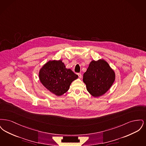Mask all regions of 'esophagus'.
Segmentation results:
<instances>
[{"mask_svg":"<svg viewBox=\"0 0 146 146\" xmlns=\"http://www.w3.org/2000/svg\"><path fill=\"white\" fill-rule=\"evenodd\" d=\"M77 75L78 76V77H79L80 79H81V78H82V75H81V74H80V73H78V74H77Z\"/></svg>","mask_w":146,"mask_h":146,"instance_id":"34e87169","label":"esophagus"}]
</instances>
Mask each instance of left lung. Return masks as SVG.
Masks as SVG:
<instances>
[{"instance_id": "8db88e82", "label": "left lung", "mask_w": 146, "mask_h": 146, "mask_svg": "<svg viewBox=\"0 0 146 146\" xmlns=\"http://www.w3.org/2000/svg\"><path fill=\"white\" fill-rule=\"evenodd\" d=\"M115 79V73L104 59L91 61L84 73L83 82L91 96L98 97L110 89Z\"/></svg>"}]
</instances>
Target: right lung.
Returning a JSON list of instances; mask_svg holds the SVG:
<instances>
[{"label": "right lung", "mask_w": 146, "mask_h": 146, "mask_svg": "<svg viewBox=\"0 0 146 146\" xmlns=\"http://www.w3.org/2000/svg\"><path fill=\"white\" fill-rule=\"evenodd\" d=\"M78 76L66 67L62 60H49L39 71L40 83L48 90L60 96L70 89L71 83Z\"/></svg>", "instance_id": "obj_1"}]
</instances>
